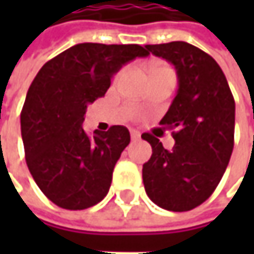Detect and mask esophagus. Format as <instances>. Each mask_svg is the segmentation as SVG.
Instances as JSON below:
<instances>
[{
    "instance_id": "obj_1",
    "label": "esophagus",
    "mask_w": 254,
    "mask_h": 254,
    "mask_svg": "<svg viewBox=\"0 0 254 254\" xmlns=\"http://www.w3.org/2000/svg\"><path fill=\"white\" fill-rule=\"evenodd\" d=\"M130 138H132V139H139V138H141V133H139L138 130L132 129V130H130Z\"/></svg>"
}]
</instances>
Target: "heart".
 I'll return each instance as SVG.
<instances>
[{
    "mask_svg": "<svg viewBox=\"0 0 254 254\" xmlns=\"http://www.w3.org/2000/svg\"><path fill=\"white\" fill-rule=\"evenodd\" d=\"M116 77H119V75H118V76H116Z\"/></svg>",
    "mask_w": 254,
    "mask_h": 254,
    "instance_id": "b5f03b06",
    "label": "heart"
}]
</instances>
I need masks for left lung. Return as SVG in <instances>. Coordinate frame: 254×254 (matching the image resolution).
<instances>
[{"mask_svg":"<svg viewBox=\"0 0 254 254\" xmlns=\"http://www.w3.org/2000/svg\"><path fill=\"white\" fill-rule=\"evenodd\" d=\"M145 48L174 64L178 91L160 121L175 129L174 148L141 135L153 150L142 165L144 188L159 207L187 212L206 201L225 174L234 148V97L219 64L200 48L184 41Z\"/></svg>","mask_w":254,"mask_h":254,"instance_id":"8db88e82","label":"left lung"}]
</instances>
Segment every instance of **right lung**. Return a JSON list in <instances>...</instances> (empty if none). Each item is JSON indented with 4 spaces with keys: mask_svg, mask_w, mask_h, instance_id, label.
<instances>
[{
    "mask_svg": "<svg viewBox=\"0 0 254 254\" xmlns=\"http://www.w3.org/2000/svg\"><path fill=\"white\" fill-rule=\"evenodd\" d=\"M148 54L136 44L83 42L47 62L30 83L20 115L26 163L59 207L82 210L107 195L130 135L121 125L86 133L83 116L122 66Z\"/></svg>",
    "mask_w": 254,
    "mask_h": 254,
    "instance_id": "obj_1",
    "label": "right lung"
}]
</instances>
